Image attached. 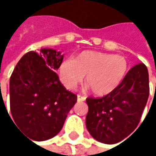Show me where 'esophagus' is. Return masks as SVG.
<instances>
[{
    "mask_svg": "<svg viewBox=\"0 0 156 156\" xmlns=\"http://www.w3.org/2000/svg\"><path fill=\"white\" fill-rule=\"evenodd\" d=\"M85 100H86V98H85V97H83V96H81V95H78V102H83V101H85Z\"/></svg>",
    "mask_w": 156,
    "mask_h": 156,
    "instance_id": "obj_1",
    "label": "esophagus"
}]
</instances>
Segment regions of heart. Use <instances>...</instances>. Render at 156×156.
I'll list each match as a JSON object with an SVG mask.
<instances>
[{
	"label": "heart",
	"mask_w": 156,
	"mask_h": 156,
	"mask_svg": "<svg viewBox=\"0 0 156 156\" xmlns=\"http://www.w3.org/2000/svg\"><path fill=\"white\" fill-rule=\"evenodd\" d=\"M127 70V61L120 55L84 51L74 59L64 60L59 76L64 86L75 89L86 76L87 87L97 96L113 91L122 81Z\"/></svg>",
	"instance_id": "b5f03b06"
}]
</instances>
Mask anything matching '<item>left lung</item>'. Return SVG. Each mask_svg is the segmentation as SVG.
I'll return each mask as SVG.
<instances>
[{
	"label": "left lung",
	"instance_id": "1",
	"mask_svg": "<svg viewBox=\"0 0 156 156\" xmlns=\"http://www.w3.org/2000/svg\"><path fill=\"white\" fill-rule=\"evenodd\" d=\"M148 97V70L144 63H139L109 94L87 98V131L93 138L108 144L125 139L138 126Z\"/></svg>",
	"mask_w": 156,
	"mask_h": 156
}]
</instances>
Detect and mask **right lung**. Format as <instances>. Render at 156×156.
Wrapping results in <instances>:
<instances>
[{
  "instance_id": "add662e5",
  "label": "right lung",
  "mask_w": 156,
  "mask_h": 156,
  "mask_svg": "<svg viewBox=\"0 0 156 156\" xmlns=\"http://www.w3.org/2000/svg\"><path fill=\"white\" fill-rule=\"evenodd\" d=\"M62 60L61 52L52 48L30 51L11 76V113L30 140L45 141L58 135L77 102V96L64 87L55 72Z\"/></svg>"
}]
</instances>
